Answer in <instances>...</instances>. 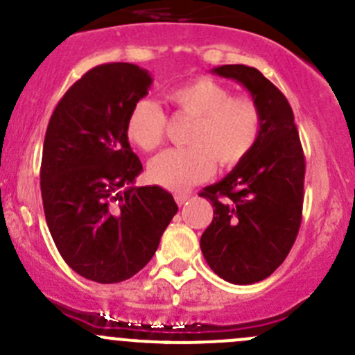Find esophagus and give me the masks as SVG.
I'll return each instance as SVG.
<instances>
[{
	"mask_svg": "<svg viewBox=\"0 0 355 355\" xmlns=\"http://www.w3.org/2000/svg\"><path fill=\"white\" fill-rule=\"evenodd\" d=\"M191 198L189 194H182V192H178V194H175V200H177L178 206H184L185 202H187V199Z\"/></svg>",
	"mask_w": 355,
	"mask_h": 355,
	"instance_id": "1",
	"label": "esophagus"
}]
</instances>
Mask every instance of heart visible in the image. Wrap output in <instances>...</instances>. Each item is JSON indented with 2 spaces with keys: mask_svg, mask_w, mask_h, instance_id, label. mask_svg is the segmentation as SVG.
I'll list each match as a JSON object with an SVG mask.
<instances>
[{
  "mask_svg": "<svg viewBox=\"0 0 355 355\" xmlns=\"http://www.w3.org/2000/svg\"><path fill=\"white\" fill-rule=\"evenodd\" d=\"M178 116L194 118L185 148H171L149 163V177L170 191H185L221 168L237 166L257 146L263 132V111L252 98L234 96L227 85L198 77L164 92ZM168 116L157 103L139 99L127 116L128 141L142 151L163 142Z\"/></svg>",
  "mask_w": 355,
  "mask_h": 355,
  "instance_id": "obj_1",
  "label": "heart"
}]
</instances>
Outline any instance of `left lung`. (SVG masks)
<instances>
[{"label":"left lung","instance_id":"8db88e82","mask_svg":"<svg viewBox=\"0 0 355 355\" xmlns=\"http://www.w3.org/2000/svg\"><path fill=\"white\" fill-rule=\"evenodd\" d=\"M213 71L244 85L264 123L254 151L223 180L199 192L214 207L200 250L218 277L250 285L270 277L295 242L306 159L293 111L277 85L252 67L223 65Z\"/></svg>","mask_w":355,"mask_h":355}]
</instances>
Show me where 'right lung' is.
<instances>
[{
  "label": "right lung",
  "mask_w": 355,
  "mask_h": 355,
  "mask_svg": "<svg viewBox=\"0 0 355 355\" xmlns=\"http://www.w3.org/2000/svg\"><path fill=\"white\" fill-rule=\"evenodd\" d=\"M151 82L148 70L132 63L91 68L60 99L46 130V223L68 266L98 284L139 273L178 211L164 189L132 187L142 163L125 127Z\"/></svg>",
  "instance_id": "obj_1"
}]
</instances>
